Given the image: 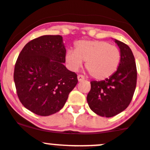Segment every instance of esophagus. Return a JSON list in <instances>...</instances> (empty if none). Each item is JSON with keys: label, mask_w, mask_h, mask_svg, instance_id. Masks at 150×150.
<instances>
[{"label": "esophagus", "mask_w": 150, "mask_h": 150, "mask_svg": "<svg viewBox=\"0 0 150 150\" xmlns=\"http://www.w3.org/2000/svg\"><path fill=\"white\" fill-rule=\"evenodd\" d=\"M85 79L84 76H83V75H78V81L79 82L82 81H83Z\"/></svg>", "instance_id": "obj_1"}]
</instances>
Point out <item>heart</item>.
Listing matches in <instances>:
<instances>
[{
  "label": "heart",
  "instance_id": "obj_1",
  "mask_svg": "<svg viewBox=\"0 0 150 150\" xmlns=\"http://www.w3.org/2000/svg\"><path fill=\"white\" fill-rule=\"evenodd\" d=\"M65 60L67 66L77 71L86 61V69L97 80H105L114 75L121 62V52L117 46L102 40H80L75 51L67 50Z\"/></svg>",
  "mask_w": 150,
  "mask_h": 150
}]
</instances>
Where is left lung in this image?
<instances>
[{
	"mask_svg": "<svg viewBox=\"0 0 150 150\" xmlns=\"http://www.w3.org/2000/svg\"><path fill=\"white\" fill-rule=\"evenodd\" d=\"M121 52V62L114 75L105 80L90 82L91 89L87 103L94 113L101 117H111L129 106L137 83V68L131 48L114 40Z\"/></svg>",
	"mask_w": 150,
	"mask_h": 150,
	"instance_id": "1",
	"label": "left lung"
}]
</instances>
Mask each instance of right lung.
I'll list each match as a JSON object with an SVG mask.
<instances>
[{
	"mask_svg": "<svg viewBox=\"0 0 150 150\" xmlns=\"http://www.w3.org/2000/svg\"><path fill=\"white\" fill-rule=\"evenodd\" d=\"M66 48L60 35H45L27 43L16 60L14 82L20 102L37 115L49 116L64 106L78 83L63 65Z\"/></svg>",
	"mask_w": 150,
	"mask_h": 150,
	"instance_id": "right-lung-1",
	"label": "right lung"
}]
</instances>
